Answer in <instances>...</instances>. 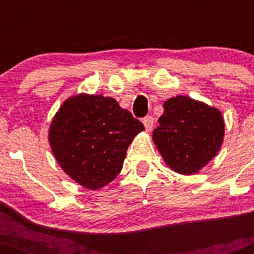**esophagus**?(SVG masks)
I'll return each mask as SVG.
<instances>
[{
  "label": "esophagus",
  "instance_id": "esophagus-1",
  "mask_svg": "<svg viewBox=\"0 0 254 254\" xmlns=\"http://www.w3.org/2000/svg\"><path fill=\"white\" fill-rule=\"evenodd\" d=\"M142 123H143V126H145L146 131H151L152 127H154V123H155L154 117H151V116L145 117V118H143V121H142Z\"/></svg>",
  "mask_w": 254,
  "mask_h": 254
}]
</instances>
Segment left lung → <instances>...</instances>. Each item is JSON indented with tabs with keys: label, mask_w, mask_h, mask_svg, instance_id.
I'll return each instance as SVG.
<instances>
[{
	"label": "left lung",
	"mask_w": 254,
	"mask_h": 254,
	"mask_svg": "<svg viewBox=\"0 0 254 254\" xmlns=\"http://www.w3.org/2000/svg\"><path fill=\"white\" fill-rule=\"evenodd\" d=\"M152 140L168 167L194 174L214 158L224 140V120L216 108L179 95L164 103Z\"/></svg>",
	"instance_id": "1"
}]
</instances>
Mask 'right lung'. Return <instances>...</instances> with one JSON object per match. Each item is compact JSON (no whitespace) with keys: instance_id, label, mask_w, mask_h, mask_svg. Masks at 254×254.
Here are the masks:
<instances>
[{"instance_id":"obj_1","label":"right lung","mask_w":254,"mask_h":254,"mask_svg":"<svg viewBox=\"0 0 254 254\" xmlns=\"http://www.w3.org/2000/svg\"><path fill=\"white\" fill-rule=\"evenodd\" d=\"M142 129V123L113 98L80 94L67 99L55 116L49 145L73 181L98 190L120 174L129 143Z\"/></svg>"}]
</instances>
